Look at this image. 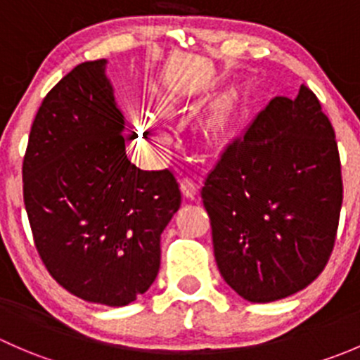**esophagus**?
Wrapping results in <instances>:
<instances>
[{
	"mask_svg": "<svg viewBox=\"0 0 360 360\" xmlns=\"http://www.w3.org/2000/svg\"><path fill=\"white\" fill-rule=\"evenodd\" d=\"M181 190H183L184 197L186 198H195V195L198 193L197 181L190 176H183L181 177Z\"/></svg>",
	"mask_w": 360,
	"mask_h": 360,
	"instance_id": "1",
	"label": "esophagus"
}]
</instances>
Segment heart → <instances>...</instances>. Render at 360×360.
Returning <instances> with one entry per match:
<instances>
[{
    "mask_svg": "<svg viewBox=\"0 0 360 360\" xmlns=\"http://www.w3.org/2000/svg\"><path fill=\"white\" fill-rule=\"evenodd\" d=\"M155 110L160 116H179L186 111H191L193 108H191L188 94H184L183 90L170 89L158 97L157 103H155ZM139 130L144 137H155V134L151 132V123L148 120L139 123Z\"/></svg>",
    "mask_w": 360,
    "mask_h": 360,
    "instance_id": "b5f03b06",
    "label": "heart"
}]
</instances>
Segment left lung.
<instances>
[{
	"mask_svg": "<svg viewBox=\"0 0 360 360\" xmlns=\"http://www.w3.org/2000/svg\"><path fill=\"white\" fill-rule=\"evenodd\" d=\"M221 277L271 303L319 277L335 245L343 186L335 130L304 85L275 97L235 137L200 191Z\"/></svg>",
	"mask_w": 360,
	"mask_h": 360,
	"instance_id": "left-lung-1",
	"label": "left lung"
}]
</instances>
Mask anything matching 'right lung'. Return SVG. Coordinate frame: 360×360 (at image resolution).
<instances>
[{
    "mask_svg": "<svg viewBox=\"0 0 360 360\" xmlns=\"http://www.w3.org/2000/svg\"><path fill=\"white\" fill-rule=\"evenodd\" d=\"M106 66L79 64L43 99L24 157V205L50 275L82 300L125 307L157 278L160 235L181 191L172 172L127 158Z\"/></svg>",
    "mask_w": 360,
    "mask_h": 360,
    "instance_id": "1",
    "label": "right lung"
}]
</instances>
